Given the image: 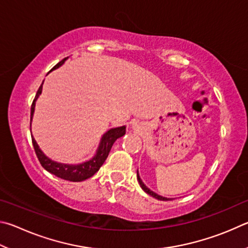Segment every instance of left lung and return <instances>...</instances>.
Instances as JSON below:
<instances>
[{
    "label": "left lung",
    "mask_w": 248,
    "mask_h": 248,
    "mask_svg": "<svg viewBox=\"0 0 248 248\" xmlns=\"http://www.w3.org/2000/svg\"><path fill=\"white\" fill-rule=\"evenodd\" d=\"M137 180H138V183H140V187L145 190V192L147 193V194H149L150 196H153V197H155V199H159V201H170V199H172V198H167V197H163V196H160V195H158V194H155V192H153V190H150L148 187H147V186L144 184V182L141 181V179H140V174H138V171H137Z\"/></svg>",
    "instance_id": "8db88e82"
}]
</instances>
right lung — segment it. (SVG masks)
Here are the masks:
<instances>
[{"label":"right lung","mask_w":248,"mask_h":248,"mask_svg":"<svg viewBox=\"0 0 248 248\" xmlns=\"http://www.w3.org/2000/svg\"><path fill=\"white\" fill-rule=\"evenodd\" d=\"M65 60L66 59L61 61V62L56 64L52 69L59 68L61 65L65 62ZM42 84L40 87H39L36 97H34L33 102L31 104V112H30V127H31L34 106H36L37 99L39 95L41 94V91H42ZM125 131H126V126H121V127L108 129V131L102 136L101 140H100L97 153H95L93 157L90 160H88V161L78 163V164H66V163L53 161V160L47 158L46 155L42 153L41 149L39 148L37 141L34 140L33 136H31V140H32L33 148H34V151H36V155L39 159V161H40L41 166L45 168L47 172H50L53 175L61 177V179L63 180L71 181V182H81L89 179V177L93 176L95 172L99 171V169L101 168L104 161H106V159L108 158V153H110L114 141L117 140V138L124 136ZM30 132H31V128H30Z\"/></svg>","instance_id":"add662e5"}]
</instances>
